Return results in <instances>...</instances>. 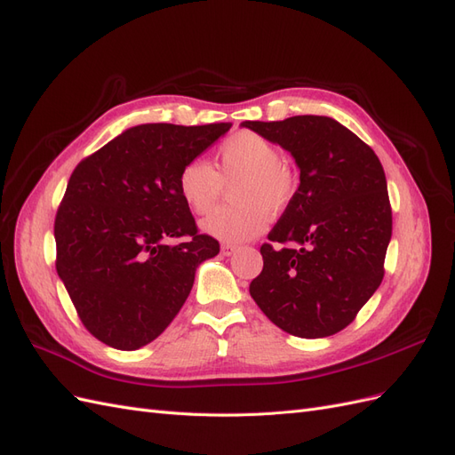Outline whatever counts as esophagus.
Returning <instances> with one entry per match:
<instances>
[{"label": "esophagus", "mask_w": 455, "mask_h": 455, "mask_svg": "<svg viewBox=\"0 0 455 455\" xmlns=\"http://www.w3.org/2000/svg\"><path fill=\"white\" fill-rule=\"evenodd\" d=\"M237 251H239L237 244H229V243H224V244H222V254H224V256H233Z\"/></svg>", "instance_id": "1"}]
</instances>
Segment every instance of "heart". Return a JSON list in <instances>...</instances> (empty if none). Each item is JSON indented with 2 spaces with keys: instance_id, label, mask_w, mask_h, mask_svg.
<instances>
[{
  "instance_id": "b5f03b06",
  "label": "heart",
  "mask_w": 455,
  "mask_h": 455,
  "mask_svg": "<svg viewBox=\"0 0 455 455\" xmlns=\"http://www.w3.org/2000/svg\"><path fill=\"white\" fill-rule=\"evenodd\" d=\"M231 188V201L201 224L204 233L224 241L243 243L258 237L267 226V214H283L296 197L298 176L273 142L252 131L233 132L220 146L216 169L203 159L188 161L178 172V194L196 214H209Z\"/></svg>"
}]
</instances>
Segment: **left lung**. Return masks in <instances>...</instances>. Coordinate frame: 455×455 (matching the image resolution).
Listing matches in <instances>:
<instances>
[{"label":"left lung","instance_id":"8db88e82","mask_svg":"<svg viewBox=\"0 0 455 455\" xmlns=\"http://www.w3.org/2000/svg\"><path fill=\"white\" fill-rule=\"evenodd\" d=\"M243 127L291 151L299 169L296 197L259 249L264 269L251 296L288 334L332 336L355 321L385 273L393 214L381 163L324 116Z\"/></svg>","mask_w":455,"mask_h":455}]
</instances>
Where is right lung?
Instances as JSON below:
<instances>
[{"label": "right lung", "mask_w": 455, "mask_h": 455, "mask_svg": "<svg viewBox=\"0 0 455 455\" xmlns=\"http://www.w3.org/2000/svg\"><path fill=\"white\" fill-rule=\"evenodd\" d=\"M229 127L148 123L74 169L54 218L57 273L81 323L106 346L134 351L154 341L182 309L201 261L220 252L176 180Z\"/></svg>", "instance_id": "1"}]
</instances>
